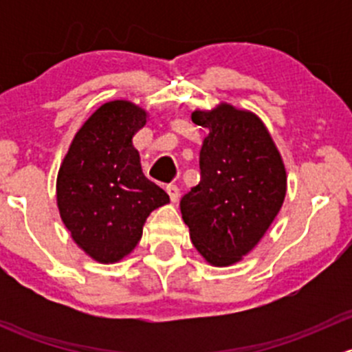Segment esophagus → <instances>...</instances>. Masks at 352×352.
I'll return each instance as SVG.
<instances>
[{
    "label": "esophagus",
    "mask_w": 352,
    "mask_h": 352,
    "mask_svg": "<svg viewBox=\"0 0 352 352\" xmlns=\"http://www.w3.org/2000/svg\"><path fill=\"white\" fill-rule=\"evenodd\" d=\"M166 194L170 196V201L177 202L180 197V189L177 186H173V184H170V186H166Z\"/></svg>",
    "instance_id": "esophagus-1"
}]
</instances>
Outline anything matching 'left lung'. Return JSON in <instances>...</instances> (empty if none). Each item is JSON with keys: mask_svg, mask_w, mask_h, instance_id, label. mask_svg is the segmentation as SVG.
Segmentation results:
<instances>
[{"mask_svg": "<svg viewBox=\"0 0 352 352\" xmlns=\"http://www.w3.org/2000/svg\"><path fill=\"white\" fill-rule=\"evenodd\" d=\"M192 122L208 131L201 182L180 201L194 247L208 264L240 262L278 216L286 197V168L261 117L221 102L196 109Z\"/></svg>", "mask_w": 352, "mask_h": 352, "instance_id": "obj_1", "label": "left lung"}]
</instances>
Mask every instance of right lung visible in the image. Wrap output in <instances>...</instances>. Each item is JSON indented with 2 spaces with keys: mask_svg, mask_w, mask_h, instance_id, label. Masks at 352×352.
<instances>
[{
  "mask_svg": "<svg viewBox=\"0 0 352 352\" xmlns=\"http://www.w3.org/2000/svg\"><path fill=\"white\" fill-rule=\"evenodd\" d=\"M146 120V110L133 102H107L74 134L59 166L56 196L63 223L74 243L100 264L129 255L150 212L170 202L144 177L133 144Z\"/></svg>",
  "mask_w": 352,
  "mask_h": 352,
  "instance_id": "add662e5",
  "label": "right lung"
}]
</instances>
